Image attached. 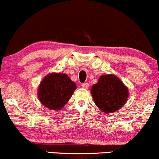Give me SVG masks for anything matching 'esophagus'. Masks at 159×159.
<instances>
[{
    "instance_id": "esophagus-1",
    "label": "esophagus",
    "mask_w": 159,
    "mask_h": 159,
    "mask_svg": "<svg viewBox=\"0 0 159 159\" xmlns=\"http://www.w3.org/2000/svg\"><path fill=\"white\" fill-rule=\"evenodd\" d=\"M81 87H83V88L87 89L89 87V84L88 83H82L81 84Z\"/></svg>"
}]
</instances>
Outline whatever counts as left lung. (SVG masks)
I'll use <instances>...</instances> for the list:
<instances>
[{"label":"left lung","mask_w":159,"mask_h":159,"mask_svg":"<svg viewBox=\"0 0 159 159\" xmlns=\"http://www.w3.org/2000/svg\"><path fill=\"white\" fill-rule=\"evenodd\" d=\"M91 93L95 104L105 113L119 110L129 96L127 87L114 75H102L98 83L93 86Z\"/></svg>","instance_id":"obj_1"}]
</instances>
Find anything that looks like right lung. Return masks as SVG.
Wrapping results in <instances>:
<instances>
[{"mask_svg": "<svg viewBox=\"0 0 159 159\" xmlns=\"http://www.w3.org/2000/svg\"><path fill=\"white\" fill-rule=\"evenodd\" d=\"M76 85L66 74L47 75L39 87V98L43 105L52 110H61L68 102Z\"/></svg>", "mask_w": 159, "mask_h": 159, "instance_id": "right-lung-1", "label": "right lung"}]
</instances>
